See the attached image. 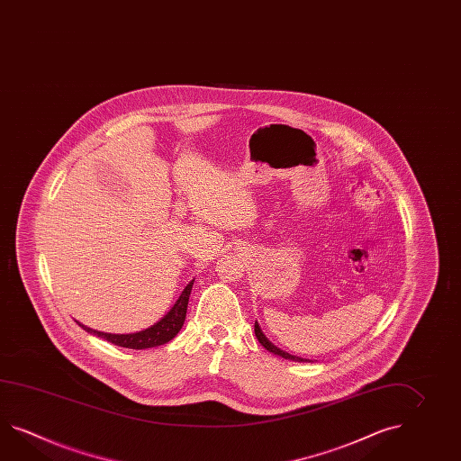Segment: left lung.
<instances>
[{
	"label": "left lung",
	"mask_w": 461,
	"mask_h": 461,
	"mask_svg": "<svg viewBox=\"0 0 461 461\" xmlns=\"http://www.w3.org/2000/svg\"><path fill=\"white\" fill-rule=\"evenodd\" d=\"M255 334L258 340L261 342V346H265L267 350L276 354L279 357L289 358V360H294V362H316V360H318V358L304 357V356H299V354H293V352H289L287 348H281L277 342H275L273 339L267 336V330L259 324L258 319L255 321Z\"/></svg>",
	"instance_id": "1"
}]
</instances>
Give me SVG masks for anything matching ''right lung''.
<instances>
[{
    "instance_id": "1",
    "label": "right lung",
    "mask_w": 461,
    "mask_h": 461,
    "mask_svg": "<svg viewBox=\"0 0 461 461\" xmlns=\"http://www.w3.org/2000/svg\"><path fill=\"white\" fill-rule=\"evenodd\" d=\"M194 283H190L185 287L182 296L178 297V301L175 303V306L170 309V312L160 319L158 322H155L150 328L131 332V334H111V332H101V330H94L91 328H86L79 324L86 332L104 339L107 342H111L113 346L125 348H157V346H164L168 340L176 336V332L182 329L186 316V304H188V297L192 291Z\"/></svg>"
}]
</instances>
